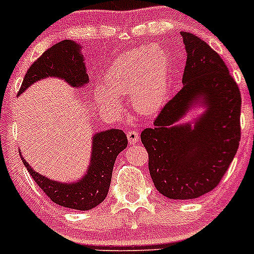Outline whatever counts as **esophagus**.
<instances>
[{"label":"esophagus","mask_w":254,"mask_h":254,"mask_svg":"<svg viewBox=\"0 0 254 254\" xmlns=\"http://www.w3.org/2000/svg\"><path fill=\"white\" fill-rule=\"evenodd\" d=\"M127 140H129V143L130 145H135L136 142H139V134H137L136 131H134V130H130V131H127Z\"/></svg>","instance_id":"34e87169"}]
</instances>
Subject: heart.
I'll return each instance as SVG.
<instances>
[{"instance_id":"obj_1","label":"heart","mask_w":254,"mask_h":254,"mask_svg":"<svg viewBox=\"0 0 254 254\" xmlns=\"http://www.w3.org/2000/svg\"><path fill=\"white\" fill-rule=\"evenodd\" d=\"M170 87L167 54L158 47L127 51L109 66L103 86L94 88V101L107 111L122 109L118 97L130 93L132 107L140 114L161 108Z\"/></svg>"}]
</instances>
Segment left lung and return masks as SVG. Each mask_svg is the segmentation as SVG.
<instances>
[{"instance_id":"left-lung-1","label":"left lung","mask_w":254,"mask_h":254,"mask_svg":"<svg viewBox=\"0 0 254 254\" xmlns=\"http://www.w3.org/2000/svg\"><path fill=\"white\" fill-rule=\"evenodd\" d=\"M187 61L181 91L141 132L156 189L173 200L195 199L220 183L241 139V93L224 60L191 33L182 32ZM206 108L191 123V106Z\"/></svg>"}]
</instances>
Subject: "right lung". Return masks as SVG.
Returning a JSON list of instances; mask_svg holds the SVG:
<instances>
[{
  "label": "right lung",
  "instance_id": "1",
  "mask_svg": "<svg viewBox=\"0 0 254 254\" xmlns=\"http://www.w3.org/2000/svg\"><path fill=\"white\" fill-rule=\"evenodd\" d=\"M81 49V45L70 39L49 48L27 71L18 94H22L35 82L48 77L64 79L73 88L86 86L89 78ZM127 146V139L123 130L109 129L94 134L88 168L82 178L71 183H63L39 175L24 160L22 152L19 155L29 175L51 201L68 209L86 211L106 199L117 156Z\"/></svg>",
  "mask_w": 254,
  "mask_h": 254
}]
</instances>
